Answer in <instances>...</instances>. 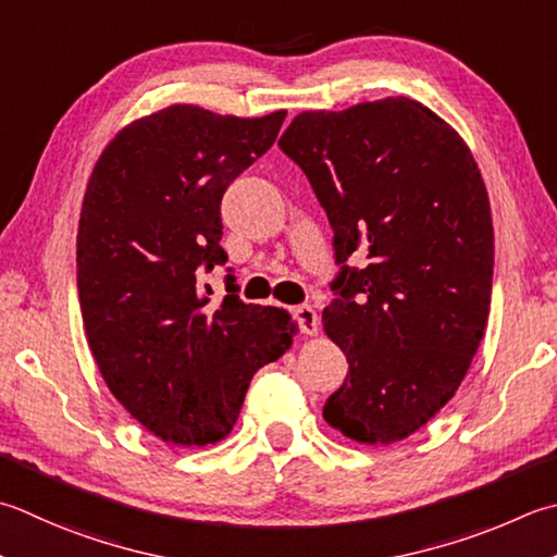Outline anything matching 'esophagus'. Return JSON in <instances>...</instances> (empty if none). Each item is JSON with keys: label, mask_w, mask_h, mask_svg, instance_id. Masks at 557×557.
<instances>
[{"label": "esophagus", "mask_w": 557, "mask_h": 557, "mask_svg": "<svg viewBox=\"0 0 557 557\" xmlns=\"http://www.w3.org/2000/svg\"><path fill=\"white\" fill-rule=\"evenodd\" d=\"M294 321H297L299 331L307 333V335H315L319 333V313H315L309 304H301V307H294L292 309Z\"/></svg>", "instance_id": "1"}]
</instances>
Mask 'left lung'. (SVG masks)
Listing matches in <instances>:
<instances>
[{
    "mask_svg": "<svg viewBox=\"0 0 557 557\" xmlns=\"http://www.w3.org/2000/svg\"><path fill=\"white\" fill-rule=\"evenodd\" d=\"M277 145L329 214L341 265L323 329L350 372L323 418L359 444L406 440L454 398L485 333L495 244L478 163L406 96L299 113Z\"/></svg>",
    "mask_w": 557,
    "mask_h": 557,
    "instance_id": "1",
    "label": "left lung"
}]
</instances>
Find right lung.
<instances>
[{
    "mask_svg": "<svg viewBox=\"0 0 557 557\" xmlns=\"http://www.w3.org/2000/svg\"><path fill=\"white\" fill-rule=\"evenodd\" d=\"M287 111L263 117L169 106L120 129L98 157L76 234V287L106 386L159 440H224L250 379L289 350L285 309L216 304L202 275L226 263L220 205L277 139Z\"/></svg>",
    "mask_w": 557,
    "mask_h": 557,
    "instance_id": "1",
    "label": "right lung"
}]
</instances>
